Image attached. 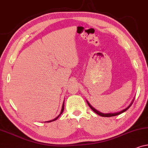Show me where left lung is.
Listing matches in <instances>:
<instances>
[{"instance_id":"obj_1","label":"left lung","mask_w":148,"mask_h":148,"mask_svg":"<svg viewBox=\"0 0 148 148\" xmlns=\"http://www.w3.org/2000/svg\"><path fill=\"white\" fill-rule=\"evenodd\" d=\"M133 101H134V100H133V101H132V102L131 103V104L129 105V106L127 107V108H126L125 109H124V110H121V111H120V112H114V113H106V114H105V113H102V112H99L98 110H97L96 109H95L94 107L93 106H92V105H91L90 103L88 102V101H87V103H88V106L90 107V108L92 109V110L94 111V112H95L96 113V114H98V115H100V116H104V117H110V116H116V115H119V114H121V113H123V112H125V111L126 110H128V109L130 108V106H131V105H132V104H133Z\"/></svg>"}]
</instances>
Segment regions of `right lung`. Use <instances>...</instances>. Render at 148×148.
<instances>
[{"mask_svg": "<svg viewBox=\"0 0 148 148\" xmlns=\"http://www.w3.org/2000/svg\"><path fill=\"white\" fill-rule=\"evenodd\" d=\"M63 110H64V102H63V104H62V109H61V111H60V114L58 115V116H56L55 119H53V120H51V121H46V122H47V123H50V122H52V121H56V119H57L58 118V117H59V116H60V114H62V112H63Z\"/></svg>", "mask_w": 148, "mask_h": 148, "instance_id": "1", "label": "right lung"}]
</instances>
